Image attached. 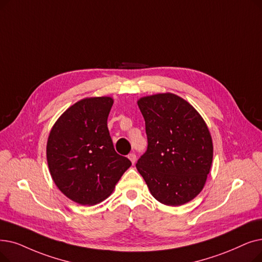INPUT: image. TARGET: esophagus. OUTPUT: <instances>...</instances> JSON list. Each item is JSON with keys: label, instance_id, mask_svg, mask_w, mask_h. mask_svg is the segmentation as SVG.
<instances>
[{"label": "esophagus", "instance_id": "34e87169", "mask_svg": "<svg viewBox=\"0 0 262 262\" xmlns=\"http://www.w3.org/2000/svg\"><path fill=\"white\" fill-rule=\"evenodd\" d=\"M128 158L130 159V162H132L133 164H135L136 159H137V157H136V154H135V153H130V154H128Z\"/></svg>", "mask_w": 262, "mask_h": 262}]
</instances>
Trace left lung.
<instances>
[{
  "label": "left lung",
  "instance_id": "1",
  "mask_svg": "<svg viewBox=\"0 0 262 262\" xmlns=\"http://www.w3.org/2000/svg\"><path fill=\"white\" fill-rule=\"evenodd\" d=\"M147 149L136 167L152 196L167 206L194 199L206 184L213 143L206 122L186 100L171 93L142 97Z\"/></svg>",
  "mask_w": 262,
  "mask_h": 262
}]
</instances>
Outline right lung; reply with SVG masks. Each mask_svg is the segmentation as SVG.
Returning a JSON list of instances; mask_svg holds the SVG:
<instances>
[{
    "instance_id": "add662e5",
    "label": "right lung",
    "mask_w": 262,
    "mask_h": 262,
    "mask_svg": "<svg viewBox=\"0 0 262 262\" xmlns=\"http://www.w3.org/2000/svg\"><path fill=\"white\" fill-rule=\"evenodd\" d=\"M111 97L78 101L55 122L47 142V162L55 185L82 206L106 199L130 167L118 154L107 126Z\"/></svg>"
}]
</instances>
